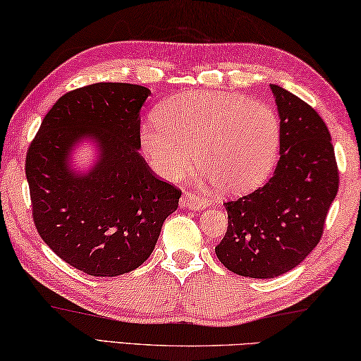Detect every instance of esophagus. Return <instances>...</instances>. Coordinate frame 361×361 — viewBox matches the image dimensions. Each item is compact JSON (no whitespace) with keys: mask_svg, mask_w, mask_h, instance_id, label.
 <instances>
[{"mask_svg":"<svg viewBox=\"0 0 361 361\" xmlns=\"http://www.w3.org/2000/svg\"><path fill=\"white\" fill-rule=\"evenodd\" d=\"M208 200L203 198L202 195H195L193 192H185L180 198L182 208L188 209H204L208 208Z\"/></svg>","mask_w":361,"mask_h":361,"instance_id":"esophagus-1","label":"esophagus"}]
</instances>
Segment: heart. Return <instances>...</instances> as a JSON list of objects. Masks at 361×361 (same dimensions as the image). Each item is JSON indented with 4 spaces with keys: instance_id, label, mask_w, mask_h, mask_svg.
<instances>
[{
    "instance_id": "heart-1",
    "label": "heart",
    "mask_w": 361,
    "mask_h": 361,
    "mask_svg": "<svg viewBox=\"0 0 361 361\" xmlns=\"http://www.w3.org/2000/svg\"><path fill=\"white\" fill-rule=\"evenodd\" d=\"M280 139L279 115L269 104L233 92L187 91L159 105L155 123L142 128L140 149L168 180L185 176L193 150L204 179L241 193L275 166Z\"/></svg>"
}]
</instances>
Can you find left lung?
<instances>
[{
	"label": "left lung",
	"instance_id": "obj_1",
	"mask_svg": "<svg viewBox=\"0 0 361 361\" xmlns=\"http://www.w3.org/2000/svg\"><path fill=\"white\" fill-rule=\"evenodd\" d=\"M279 109L280 159L264 187L227 202L228 227L217 259L236 275L275 279L318 245L339 188L331 134L322 116L281 86L270 85Z\"/></svg>",
	"mask_w": 361,
	"mask_h": 361
}]
</instances>
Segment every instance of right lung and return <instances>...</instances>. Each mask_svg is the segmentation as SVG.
<instances>
[{
    "label": "right lung",
    "mask_w": 361,
    "mask_h": 361,
    "mask_svg": "<svg viewBox=\"0 0 361 361\" xmlns=\"http://www.w3.org/2000/svg\"><path fill=\"white\" fill-rule=\"evenodd\" d=\"M150 90L96 82L70 91L47 111L27 152L25 174L38 233L59 257L92 276L144 264L180 190L159 180L140 157V109ZM82 138L99 158L87 173L69 168Z\"/></svg>",
    "instance_id": "1"
}]
</instances>
